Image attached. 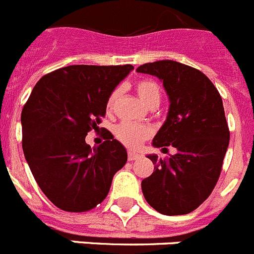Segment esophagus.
Returning <instances> with one entry per match:
<instances>
[{"mask_svg":"<svg viewBox=\"0 0 254 254\" xmlns=\"http://www.w3.org/2000/svg\"><path fill=\"white\" fill-rule=\"evenodd\" d=\"M139 158H140V154H138V153H134V152L127 153V159H129V161H136V159Z\"/></svg>","mask_w":254,"mask_h":254,"instance_id":"1","label":"esophagus"}]
</instances>
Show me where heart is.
I'll return each instance as SVG.
<instances>
[{
    "label": "heart",
    "mask_w": 254,
    "mask_h": 254,
    "mask_svg": "<svg viewBox=\"0 0 254 254\" xmlns=\"http://www.w3.org/2000/svg\"><path fill=\"white\" fill-rule=\"evenodd\" d=\"M135 90L141 101L147 106H158L159 101H161V88L154 81H150V79L138 81L135 84ZM119 93H120L119 88L110 93L106 102L107 110H113L118 101ZM150 135H152V129L149 127H144V125L122 123L115 127V136L118 138V140H120L129 148H138Z\"/></svg>",
    "instance_id": "b5f03b06"
}]
</instances>
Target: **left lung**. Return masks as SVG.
<instances>
[{"instance_id": "left-lung-1", "label": "left lung", "mask_w": 254, "mask_h": 254, "mask_svg": "<svg viewBox=\"0 0 254 254\" xmlns=\"http://www.w3.org/2000/svg\"><path fill=\"white\" fill-rule=\"evenodd\" d=\"M136 72L158 77L170 99L153 147L177 149L166 159L148 155L154 171L141 181V191L161 214H189L212 192L229 145L221 96L204 73L175 61L145 63Z\"/></svg>"}]
</instances>
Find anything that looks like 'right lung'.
<instances>
[{"instance_id": "obj_1", "label": "right lung", "mask_w": 254, "mask_h": 254, "mask_svg": "<svg viewBox=\"0 0 254 254\" xmlns=\"http://www.w3.org/2000/svg\"><path fill=\"white\" fill-rule=\"evenodd\" d=\"M134 69L68 65L39 79L21 113L22 150L36 184L57 207L83 212L101 204L127 161L114 136L97 148L86 135L99 127L110 93Z\"/></svg>"}]
</instances>
